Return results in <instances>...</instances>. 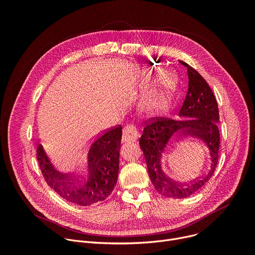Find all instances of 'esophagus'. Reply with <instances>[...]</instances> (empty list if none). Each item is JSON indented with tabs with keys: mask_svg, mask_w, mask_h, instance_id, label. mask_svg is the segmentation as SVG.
I'll list each match as a JSON object with an SVG mask.
<instances>
[{
	"mask_svg": "<svg viewBox=\"0 0 255 255\" xmlns=\"http://www.w3.org/2000/svg\"><path fill=\"white\" fill-rule=\"evenodd\" d=\"M138 139V131L133 125H127L124 127L122 132V143L135 142Z\"/></svg>",
	"mask_w": 255,
	"mask_h": 255,
	"instance_id": "34e87169",
	"label": "esophagus"
}]
</instances>
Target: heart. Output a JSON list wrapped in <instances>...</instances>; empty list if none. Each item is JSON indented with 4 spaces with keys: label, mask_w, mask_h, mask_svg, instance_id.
<instances>
[{
    "label": "heart",
    "mask_w": 255,
    "mask_h": 255,
    "mask_svg": "<svg viewBox=\"0 0 255 255\" xmlns=\"http://www.w3.org/2000/svg\"><path fill=\"white\" fill-rule=\"evenodd\" d=\"M172 90L173 85L171 81L164 78L156 89L143 99L140 105L141 111L148 117H156L165 114L171 105Z\"/></svg>",
    "instance_id": "heart-1"
}]
</instances>
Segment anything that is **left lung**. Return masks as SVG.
Instances as JSON below:
<instances>
[{
  "label": "left lung",
  "mask_w": 255,
  "mask_h": 255,
  "mask_svg": "<svg viewBox=\"0 0 255 255\" xmlns=\"http://www.w3.org/2000/svg\"><path fill=\"white\" fill-rule=\"evenodd\" d=\"M179 63L187 67L189 77L188 93L179 112L181 119L158 118L152 121L144 128L139 141L152 185L158 193L172 199L188 198L208 183L216 168L220 146L218 129L219 110L216 98L196 69L184 61L179 60ZM187 131L196 134L205 145L210 157V166L204 177L183 184L169 173L179 174L178 164L172 157V149L177 136Z\"/></svg>",
  "instance_id": "left-lung-1"
}]
</instances>
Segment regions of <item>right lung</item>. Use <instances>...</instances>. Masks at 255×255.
Here are the masks:
<instances>
[{"label":"right lung","instance_id":"obj_1","mask_svg":"<svg viewBox=\"0 0 255 255\" xmlns=\"http://www.w3.org/2000/svg\"><path fill=\"white\" fill-rule=\"evenodd\" d=\"M122 127L104 132L92 140L83 167L77 173L57 169L43 145L37 147V159L48 186L64 200L91 206L106 200L113 192L119 172Z\"/></svg>","mask_w":255,"mask_h":255}]
</instances>
